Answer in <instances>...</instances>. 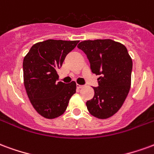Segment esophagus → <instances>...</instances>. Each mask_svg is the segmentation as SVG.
I'll return each mask as SVG.
<instances>
[{
	"label": "esophagus",
	"mask_w": 154,
	"mask_h": 154,
	"mask_svg": "<svg viewBox=\"0 0 154 154\" xmlns=\"http://www.w3.org/2000/svg\"><path fill=\"white\" fill-rule=\"evenodd\" d=\"M76 87H77V88H84V85H76Z\"/></svg>",
	"instance_id": "obj_1"
}]
</instances>
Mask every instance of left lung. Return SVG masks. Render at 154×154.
I'll list each match as a JSON object with an SVG mask.
<instances>
[{"mask_svg": "<svg viewBox=\"0 0 154 154\" xmlns=\"http://www.w3.org/2000/svg\"><path fill=\"white\" fill-rule=\"evenodd\" d=\"M88 57L92 72L100 75L98 87L86 106L99 119L112 116L124 103L131 88L132 59L126 48L112 39L87 40L77 46Z\"/></svg>", "mask_w": 154, "mask_h": 154, "instance_id": "left-lung-1", "label": "left lung"}]
</instances>
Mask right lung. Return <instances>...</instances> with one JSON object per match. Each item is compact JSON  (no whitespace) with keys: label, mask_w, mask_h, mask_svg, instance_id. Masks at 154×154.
<instances>
[{"label":"right lung","mask_w":154,"mask_h":154,"mask_svg":"<svg viewBox=\"0 0 154 154\" xmlns=\"http://www.w3.org/2000/svg\"><path fill=\"white\" fill-rule=\"evenodd\" d=\"M78 42L48 39L35 43L23 58V84L28 97L37 112L45 118L62 115L75 94V81L57 82V69Z\"/></svg>","instance_id":"add662e5"}]
</instances>
